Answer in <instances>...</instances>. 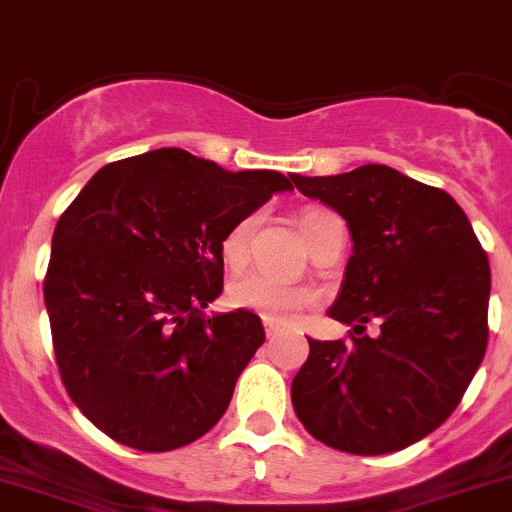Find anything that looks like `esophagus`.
<instances>
[{
  "label": "esophagus",
  "instance_id": "1",
  "mask_svg": "<svg viewBox=\"0 0 512 512\" xmlns=\"http://www.w3.org/2000/svg\"><path fill=\"white\" fill-rule=\"evenodd\" d=\"M265 333H267V338H275L280 333V326H278V323L265 321Z\"/></svg>",
  "mask_w": 512,
  "mask_h": 512
}]
</instances>
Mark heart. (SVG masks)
<instances>
[{
  "label": "heart",
  "mask_w": 512,
  "mask_h": 512,
  "mask_svg": "<svg viewBox=\"0 0 512 512\" xmlns=\"http://www.w3.org/2000/svg\"><path fill=\"white\" fill-rule=\"evenodd\" d=\"M326 217H331V212H323V209H305L298 217L308 245ZM252 227H255V217H245L224 234L222 260L229 267L245 265L247 255H250ZM229 303L237 305V308L255 310L265 321L288 323L300 310L313 303V295H310V290L300 288V285L283 283V280H275L270 275H262V272H247V275H242V278L229 285Z\"/></svg>",
  "instance_id": "obj_1"
}]
</instances>
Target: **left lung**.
<instances>
[{"label":"left lung","mask_w":512,"mask_h":512,"mask_svg":"<svg viewBox=\"0 0 512 512\" xmlns=\"http://www.w3.org/2000/svg\"><path fill=\"white\" fill-rule=\"evenodd\" d=\"M348 224L353 255L328 308L351 341H313L290 396L333 450L386 455L455 412L487 348L490 262L460 204L381 164L336 176L290 174ZM382 326L371 339L363 326Z\"/></svg>","instance_id":"obj_1"}]
</instances>
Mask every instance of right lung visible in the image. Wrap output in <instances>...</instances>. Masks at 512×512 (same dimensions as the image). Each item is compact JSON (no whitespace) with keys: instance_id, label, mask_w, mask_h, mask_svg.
Wrapping results in <instances>:
<instances>
[{"instance_id":"add662e5","label":"right lung","mask_w":512,"mask_h":512,"mask_svg":"<svg viewBox=\"0 0 512 512\" xmlns=\"http://www.w3.org/2000/svg\"><path fill=\"white\" fill-rule=\"evenodd\" d=\"M290 189L280 171L156 148L103 166L65 209L45 305L62 384L100 432L166 452L222 419L265 341L250 310L204 313L222 293V240Z\"/></svg>"}]
</instances>
